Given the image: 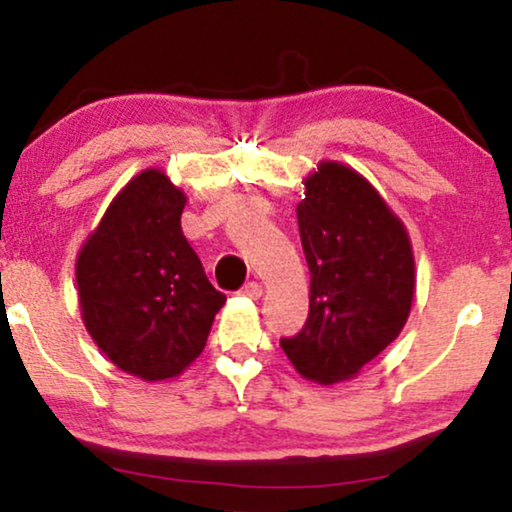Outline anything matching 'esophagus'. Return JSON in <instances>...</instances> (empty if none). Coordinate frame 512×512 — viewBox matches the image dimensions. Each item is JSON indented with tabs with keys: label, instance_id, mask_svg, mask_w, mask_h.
<instances>
[{
	"label": "esophagus",
	"instance_id": "obj_1",
	"mask_svg": "<svg viewBox=\"0 0 512 512\" xmlns=\"http://www.w3.org/2000/svg\"><path fill=\"white\" fill-rule=\"evenodd\" d=\"M245 298H252V301H257V298H262V286L257 284V281H250V284H245L243 289H240Z\"/></svg>",
	"mask_w": 512,
	"mask_h": 512
}]
</instances>
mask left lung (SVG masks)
<instances>
[{
	"label": "left lung",
	"instance_id": "left-lung-1",
	"mask_svg": "<svg viewBox=\"0 0 512 512\" xmlns=\"http://www.w3.org/2000/svg\"><path fill=\"white\" fill-rule=\"evenodd\" d=\"M296 207L310 269V310L281 349L305 380L334 385L392 344L407 325L416 272L407 228L354 168L320 161Z\"/></svg>",
	"mask_w": 512,
	"mask_h": 512
}]
</instances>
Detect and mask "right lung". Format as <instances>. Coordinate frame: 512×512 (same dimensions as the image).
Wrapping results in <instances>:
<instances>
[{
  "instance_id": "add662e5",
  "label": "right lung",
  "mask_w": 512,
  "mask_h": 512,
  "mask_svg": "<svg viewBox=\"0 0 512 512\" xmlns=\"http://www.w3.org/2000/svg\"><path fill=\"white\" fill-rule=\"evenodd\" d=\"M187 197L161 168L117 192L76 257L81 320L117 368L158 383L178 378L207 344L226 296L182 236Z\"/></svg>"
}]
</instances>
